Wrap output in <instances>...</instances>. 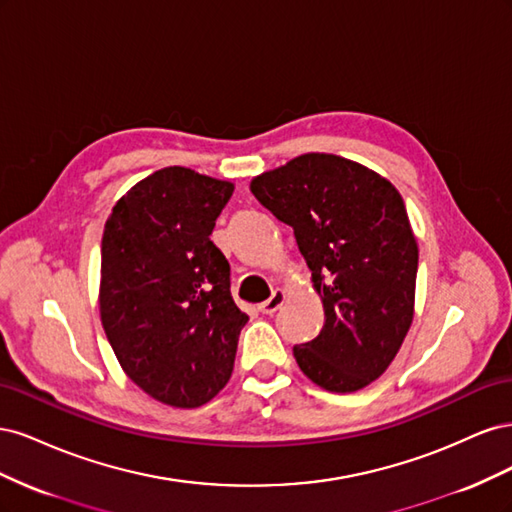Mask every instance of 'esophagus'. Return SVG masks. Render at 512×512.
<instances>
[{"label":"esophagus","instance_id":"34e87169","mask_svg":"<svg viewBox=\"0 0 512 512\" xmlns=\"http://www.w3.org/2000/svg\"><path fill=\"white\" fill-rule=\"evenodd\" d=\"M286 301V292L284 290H273V294L271 297L265 301V303H260L258 305V309L262 314H267V316H271V314H275L277 309L282 307V303Z\"/></svg>","mask_w":512,"mask_h":512}]
</instances>
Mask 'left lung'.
<instances>
[{
    "label": "left lung",
    "instance_id": "8db88e82",
    "mask_svg": "<svg viewBox=\"0 0 512 512\" xmlns=\"http://www.w3.org/2000/svg\"><path fill=\"white\" fill-rule=\"evenodd\" d=\"M252 194L292 226L327 316L318 337L292 348L294 359L322 389H363L412 324L418 247L404 198L374 170L329 153L262 173Z\"/></svg>",
    "mask_w": 512,
    "mask_h": 512
}]
</instances>
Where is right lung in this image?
Listing matches in <instances>:
<instances>
[{"label": "right lung", "mask_w": 512, "mask_h": 512, "mask_svg": "<svg viewBox=\"0 0 512 512\" xmlns=\"http://www.w3.org/2000/svg\"><path fill=\"white\" fill-rule=\"evenodd\" d=\"M232 183L168 166L136 183L102 235L100 316L119 365L153 399L198 408L230 380L247 316L209 239Z\"/></svg>", "instance_id": "right-lung-1"}]
</instances>
